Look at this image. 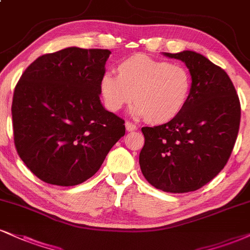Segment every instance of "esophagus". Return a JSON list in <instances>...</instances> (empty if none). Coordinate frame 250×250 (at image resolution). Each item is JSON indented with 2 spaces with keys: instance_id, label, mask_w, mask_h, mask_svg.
<instances>
[{
  "instance_id": "obj_1",
  "label": "esophagus",
  "mask_w": 250,
  "mask_h": 250,
  "mask_svg": "<svg viewBox=\"0 0 250 250\" xmlns=\"http://www.w3.org/2000/svg\"><path fill=\"white\" fill-rule=\"evenodd\" d=\"M125 126H126V130H127L128 132H132V131H135L137 130V125L133 124V123L131 122H126L125 123Z\"/></svg>"
}]
</instances>
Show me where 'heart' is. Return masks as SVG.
<instances>
[{
    "mask_svg": "<svg viewBox=\"0 0 250 250\" xmlns=\"http://www.w3.org/2000/svg\"><path fill=\"white\" fill-rule=\"evenodd\" d=\"M116 70L117 75L106 73L100 81L102 100L113 112L133 100L137 115L149 124H165L187 105L192 80L183 64L134 54L120 61Z\"/></svg>",
    "mask_w": 250,
    "mask_h": 250,
    "instance_id": "obj_1",
    "label": "heart"
}]
</instances>
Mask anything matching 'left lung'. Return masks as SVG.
I'll list each match as a JSON object with an SVG mask.
<instances>
[{
  "label": "left lung",
  "instance_id": "1",
  "mask_svg": "<svg viewBox=\"0 0 250 250\" xmlns=\"http://www.w3.org/2000/svg\"><path fill=\"white\" fill-rule=\"evenodd\" d=\"M163 54L187 64L192 87L176 118L141 128L145 145L139 163L156 189L184 193L204 187L226 166L238 137L241 106L229 76L204 55Z\"/></svg>",
  "mask_w": 250,
  "mask_h": 250
}]
</instances>
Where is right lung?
Instances as JSON below:
<instances>
[{
  "label": "right lung",
  "mask_w": 250,
  "mask_h": 250,
  "mask_svg": "<svg viewBox=\"0 0 250 250\" xmlns=\"http://www.w3.org/2000/svg\"><path fill=\"white\" fill-rule=\"evenodd\" d=\"M110 54L109 50L79 47L44 54L15 87V147L31 172L46 183H83L124 137V119L104 109L100 100V81Z\"/></svg>",
  "instance_id": "add662e5"
}]
</instances>
